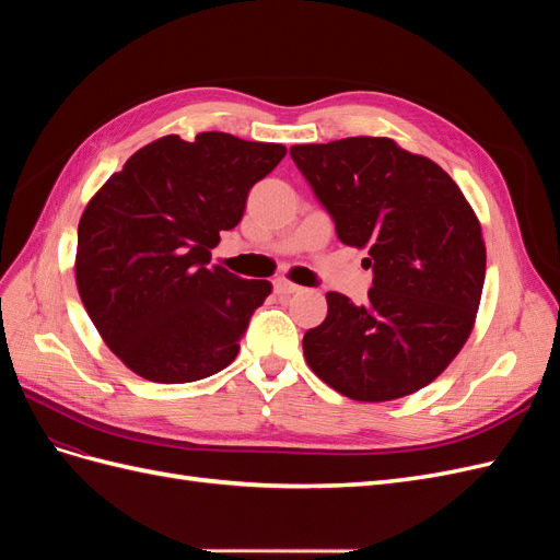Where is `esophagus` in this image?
I'll use <instances>...</instances> for the list:
<instances>
[{"instance_id": "esophagus-1", "label": "esophagus", "mask_w": 560, "mask_h": 560, "mask_svg": "<svg viewBox=\"0 0 560 560\" xmlns=\"http://www.w3.org/2000/svg\"><path fill=\"white\" fill-rule=\"evenodd\" d=\"M301 287L290 282V280H276V294L278 296H292V294H299Z\"/></svg>"}]
</instances>
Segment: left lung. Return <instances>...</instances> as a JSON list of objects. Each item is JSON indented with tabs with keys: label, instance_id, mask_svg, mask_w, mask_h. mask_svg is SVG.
<instances>
[{
	"label": "left lung",
	"instance_id": "obj_1",
	"mask_svg": "<svg viewBox=\"0 0 560 560\" xmlns=\"http://www.w3.org/2000/svg\"><path fill=\"white\" fill-rule=\"evenodd\" d=\"M290 154L338 238L369 249L374 268L362 306L327 292V317L303 336V358L354 401L418 393L477 322L486 278L479 217L444 167L389 138L294 144Z\"/></svg>",
	"mask_w": 560,
	"mask_h": 560
}]
</instances>
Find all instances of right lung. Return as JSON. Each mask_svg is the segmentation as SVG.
<instances>
[{
  "label": "right lung",
  "mask_w": 560,
  "mask_h": 560,
  "mask_svg": "<svg viewBox=\"0 0 560 560\" xmlns=\"http://www.w3.org/2000/svg\"><path fill=\"white\" fill-rule=\"evenodd\" d=\"M287 149L229 132L165 135L126 161L79 219L74 278L97 334L132 374L191 383L229 366L273 292L210 266L219 233Z\"/></svg>",
  "instance_id": "obj_1"
}]
</instances>
